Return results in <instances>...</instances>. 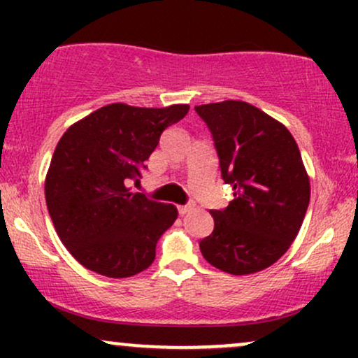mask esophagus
<instances>
[{
	"instance_id": "34e87169",
	"label": "esophagus",
	"mask_w": 358,
	"mask_h": 358,
	"mask_svg": "<svg viewBox=\"0 0 358 358\" xmlns=\"http://www.w3.org/2000/svg\"><path fill=\"white\" fill-rule=\"evenodd\" d=\"M193 207H195V205H193V203L178 205V213H180V215H185V213H188L190 210H193Z\"/></svg>"
}]
</instances>
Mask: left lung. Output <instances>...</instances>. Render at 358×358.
Segmentation results:
<instances>
[{
	"label": "left lung",
	"instance_id": "8db88e82",
	"mask_svg": "<svg viewBox=\"0 0 358 358\" xmlns=\"http://www.w3.org/2000/svg\"><path fill=\"white\" fill-rule=\"evenodd\" d=\"M210 131L222 180L234 200L210 210L202 256L229 274L269 268L289 249L310 203V178L296 141L276 119L242 101L195 106Z\"/></svg>",
	"mask_w": 358,
	"mask_h": 358
}]
</instances>
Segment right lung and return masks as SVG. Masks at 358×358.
I'll list each match as a JSON object with an SVG mask.
<instances>
[{
	"label": "right lung",
	"instance_id": "add662e5",
	"mask_svg": "<svg viewBox=\"0 0 358 358\" xmlns=\"http://www.w3.org/2000/svg\"><path fill=\"white\" fill-rule=\"evenodd\" d=\"M190 106L109 104L69 127L52 156L45 199L62 244L101 276L129 278L150 268L156 244L173 225V205L131 193L168 126Z\"/></svg>",
	"mask_w": 358,
	"mask_h": 358
}]
</instances>
